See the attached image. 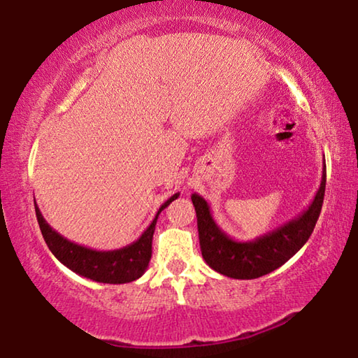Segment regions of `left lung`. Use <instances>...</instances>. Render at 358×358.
Instances as JSON below:
<instances>
[{
	"label": "left lung",
	"instance_id": "obj_1",
	"mask_svg": "<svg viewBox=\"0 0 358 358\" xmlns=\"http://www.w3.org/2000/svg\"><path fill=\"white\" fill-rule=\"evenodd\" d=\"M325 177L324 159L322 180L310 207L289 222L250 241L229 237L213 220L207 201L199 194H192L191 201L196 208L199 240L205 262L217 273L234 280H254L280 268L300 251L316 227L324 202Z\"/></svg>",
	"mask_w": 358,
	"mask_h": 358
}]
</instances>
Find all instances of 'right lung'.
Instances as JSON below:
<instances>
[{
    "label": "right lung",
    "instance_id": "1",
    "mask_svg": "<svg viewBox=\"0 0 358 358\" xmlns=\"http://www.w3.org/2000/svg\"><path fill=\"white\" fill-rule=\"evenodd\" d=\"M180 194H173L171 199L161 205L159 210L151 221L150 226L145 229V232L138 237L134 243L113 251H98L92 248L77 245L74 241L64 238L55 229L48 226L44 220L41 210L34 201L36 217H38L42 237H44L48 250L52 251L59 262L68 266L74 273L80 275L96 282L106 284H124L136 281L141 278L145 270L148 268L151 259V241H153L155 226L157 216L162 210L169 207L175 199H178Z\"/></svg>",
    "mask_w": 358,
    "mask_h": 358
}]
</instances>
